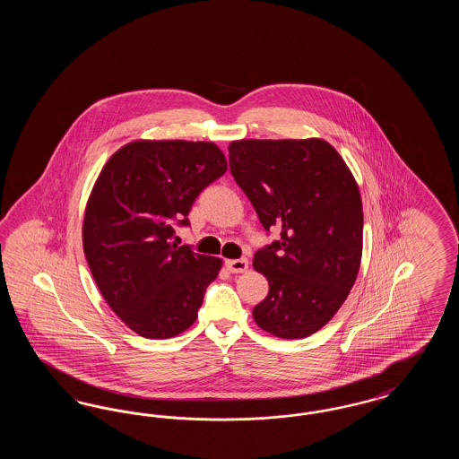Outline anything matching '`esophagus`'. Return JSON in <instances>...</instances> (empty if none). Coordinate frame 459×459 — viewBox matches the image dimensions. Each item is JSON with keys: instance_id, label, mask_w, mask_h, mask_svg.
Segmentation results:
<instances>
[{"instance_id": "esophagus-1", "label": "esophagus", "mask_w": 459, "mask_h": 459, "mask_svg": "<svg viewBox=\"0 0 459 459\" xmlns=\"http://www.w3.org/2000/svg\"><path fill=\"white\" fill-rule=\"evenodd\" d=\"M225 264H227V270H229L230 273H244V272L247 270V266H249V263H247L246 258H239V260H229Z\"/></svg>"}]
</instances>
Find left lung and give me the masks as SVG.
<instances>
[{
	"instance_id": "obj_1",
	"label": "left lung",
	"mask_w": 459,
	"mask_h": 459,
	"mask_svg": "<svg viewBox=\"0 0 459 459\" xmlns=\"http://www.w3.org/2000/svg\"><path fill=\"white\" fill-rule=\"evenodd\" d=\"M229 163L264 230H281L253 260L270 285L253 318L275 337H307L339 311L359 272L358 184L342 156L318 137L232 141Z\"/></svg>"
}]
</instances>
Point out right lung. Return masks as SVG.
I'll list each match as a JSON object with an SVG mask.
<instances>
[{
	"mask_svg": "<svg viewBox=\"0 0 459 459\" xmlns=\"http://www.w3.org/2000/svg\"><path fill=\"white\" fill-rule=\"evenodd\" d=\"M225 172L213 143L139 139L98 175L84 213V255L105 301L141 337L170 339L196 322L221 260L177 246L172 225H189L195 199Z\"/></svg>",
	"mask_w": 459,
	"mask_h": 459,
	"instance_id": "obj_1",
	"label": "right lung"
}]
</instances>
